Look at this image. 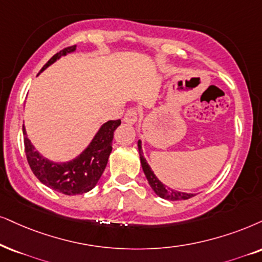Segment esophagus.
Returning a JSON list of instances; mask_svg holds the SVG:
<instances>
[{"label":"esophagus","instance_id":"obj_1","mask_svg":"<svg viewBox=\"0 0 262 262\" xmlns=\"http://www.w3.org/2000/svg\"><path fill=\"white\" fill-rule=\"evenodd\" d=\"M138 120V112L135 108H129V110L125 112L124 117H123V121L125 122L127 124H134L135 122Z\"/></svg>","mask_w":262,"mask_h":262}]
</instances>
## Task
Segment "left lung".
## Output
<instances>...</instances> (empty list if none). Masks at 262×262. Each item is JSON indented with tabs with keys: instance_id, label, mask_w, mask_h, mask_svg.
<instances>
[{
	"instance_id": "left-lung-1",
	"label": "left lung",
	"mask_w": 262,
	"mask_h": 262,
	"mask_svg": "<svg viewBox=\"0 0 262 262\" xmlns=\"http://www.w3.org/2000/svg\"><path fill=\"white\" fill-rule=\"evenodd\" d=\"M138 148H139V156H140V163L142 167V170H144L145 177H146L148 185H150L152 190L158 197L163 198V200L168 201H181V200H188V198L196 196L194 193H186V192H181L173 190V188L165 186L163 183H161V180L156 177L154 171H152L151 167L145 160L144 152H142V146H141V140L138 141Z\"/></svg>"
}]
</instances>
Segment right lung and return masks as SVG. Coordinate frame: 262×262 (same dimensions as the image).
Returning a JSON list of instances; mask_svg holds the SVG:
<instances>
[{
	"mask_svg": "<svg viewBox=\"0 0 262 262\" xmlns=\"http://www.w3.org/2000/svg\"><path fill=\"white\" fill-rule=\"evenodd\" d=\"M76 47L77 46L68 47L53 55L38 75L61 57L74 53ZM120 124L121 120L108 121L102 124L87 147L75 158L66 162L52 161L39 154L30 141L25 125L23 124L25 154L32 173L43 185L68 196L82 194L91 191L97 186L106 168L112 151L114 133Z\"/></svg>",
	"mask_w": 262,
	"mask_h": 262,
	"instance_id": "right-lung-1",
	"label": "right lung"
}]
</instances>
